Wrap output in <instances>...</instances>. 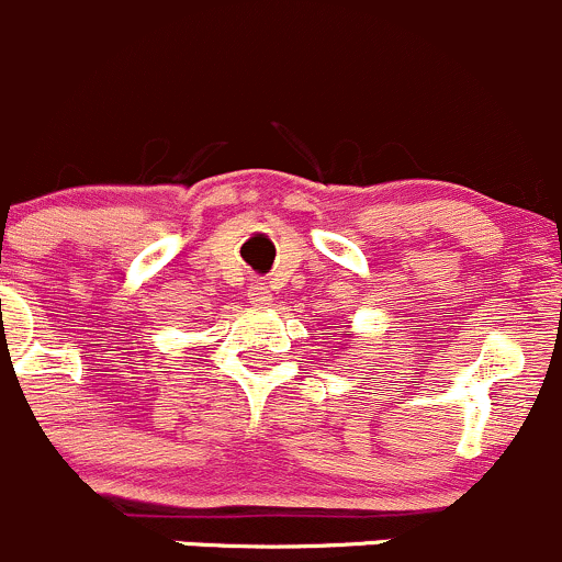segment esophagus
Segmentation results:
<instances>
[{
    "mask_svg": "<svg viewBox=\"0 0 562 562\" xmlns=\"http://www.w3.org/2000/svg\"><path fill=\"white\" fill-rule=\"evenodd\" d=\"M247 299H249V304H255V307H269V304H271V288L266 285L263 280H252V282H249Z\"/></svg>",
    "mask_w": 562,
    "mask_h": 562,
    "instance_id": "1",
    "label": "esophagus"
}]
</instances>
